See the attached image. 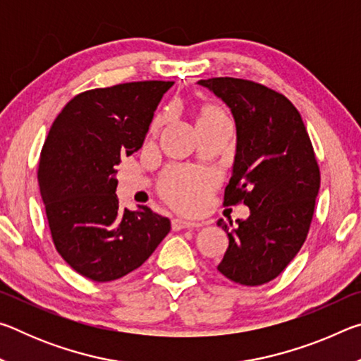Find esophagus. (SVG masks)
Wrapping results in <instances>:
<instances>
[{"instance_id": "34e87169", "label": "esophagus", "mask_w": 361, "mask_h": 361, "mask_svg": "<svg viewBox=\"0 0 361 361\" xmlns=\"http://www.w3.org/2000/svg\"><path fill=\"white\" fill-rule=\"evenodd\" d=\"M200 223H192V221H186V219L181 218H175L172 219V229L173 231H180V229H199Z\"/></svg>"}]
</instances>
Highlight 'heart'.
Returning <instances> with one entry per match:
<instances>
[{
    "mask_svg": "<svg viewBox=\"0 0 361 361\" xmlns=\"http://www.w3.org/2000/svg\"><path fill=\"white\" fill-rule=\"evenodd\" d=\"M216 119H228V116L218 106L205 105L199 109L197 124ZM215 176L192 169L172 167L162 173L159 189L162 197L175 209L195 213L207 205L210 194L215 188Z\"/></svg>",
    "mask_w": 361,
    "mask_h": 361,
    "instance_id": "1",
    "label": "heart"
}]
</instances>
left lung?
Masks as SVG:
<instances>
[{"mask_svg":"<svg viewBox=\"0 0 361 361\" xmlns=\"http://www.w3.org/2000/svg\"><path fill=\"white\" fill-rule=\"evenodd\" d=\"M229 106L237 149L224 204H245L247 219H219L229 237L218 271L232 282H271L295 258L312 223L320 169L295 105L266 85L237 78L197 82Z\"/></svg>","mask_w":361,"mask_h":361,"instance_id":"left-lung-1","label":"left lung"}]
</instances>
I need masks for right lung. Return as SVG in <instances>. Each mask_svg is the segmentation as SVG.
<instances>
[{"mask_svg":"<svg viewBox=\"0 0 361 361\" xmlns=\"http://www.w3.org/2000/svg\"><path fill=\"white\" fill-rule=\"evenodd\" d=\"M173 81H138L78 94L52 122L38 183L52 242L82 277L111 282L135 271L170 232L148 207L132 212L116 195L118 166L142 148Z\"/></svg>","mask_w":361,"mask_h":361,"instance_id":"obj_1","label":"right lung"}]
</instances>
